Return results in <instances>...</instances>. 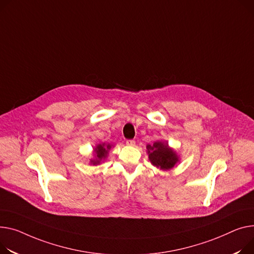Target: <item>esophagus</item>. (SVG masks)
<instances>
[{"mask_svg": "<svg viewBox=\"0 0 254 254\" xmlns=\"http://www.w3.org/2000/svg\"><path fill=\"white\" fill-rule=\"evenodd\" d=\"M126 143L127 146H130V147H133L134 145H136V142H134L133 140H127Z\"/></svg>", "mask_w": 254, "mask_h": 254, "instance_id": "1", "label": "esophagus"}]
</instances>
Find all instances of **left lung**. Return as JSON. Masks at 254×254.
<instances>
[{
    "instance_id": "8db88e82",
    "label": "left lung",
    "mask_w": 254,
    "mask_h": 254,
    "mask_svg": "<svg viewBox=\"0 0 254 254\" xmlns=\"http://www.w3.org/2000/svg\"><path fill=\"white\" fill-rule=\"evenodd\" d=\"M148 158L151 164L161 171H170L180 162L177 151L170 147L166 141H156L153 145H147Z\"/></svg>"
}]
</instances>
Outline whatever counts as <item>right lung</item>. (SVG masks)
Wrapping results in <instances>:
<instances>
[{
	"mask_svg": "<svg viewBox=\"0 0 254 254\" xmlns=\"http://www.w3.org/2000/svg\"><path fill=\"white\" fill-rule=\"evenodd\" d=\"M113 147L111 144H106V143H101L96 145L94 148V158L90 159V163L93 165H99L102 163L108 156L109 150Z\"/></svg>",
	"mask_w": 254,
	"mask_h": 254,
	"instance_id": "right-lung-1",
	"label": "right lung"
}]
</instances>
